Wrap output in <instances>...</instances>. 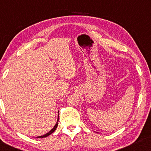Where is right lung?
Instances as JSON below:
<instances>
[{
	"mask_svg": "<svg viewBox=\"0 0 151 151\" xmlns=\"http://www.w3.org/2000/svg\"><path fill=\"white\" fill-rule=\"evenodd\" d=\"M58 113H59V111H58ZM58 120H59V115H58V120H57V122H56V124H55V126H54V127L50 131H49L48 133H47L46 134H45V135H41V136H38V138H43V137H47V136H49V135H50L51 134H52L53 132H54L55 131V129H56V128H57V127H58Z\"/></svg>",
	"mask_w": 151,
	"mask_h": 151,
	"instance_id": "right-lung-1",
	"label": "right lung"
}]
</instances>
